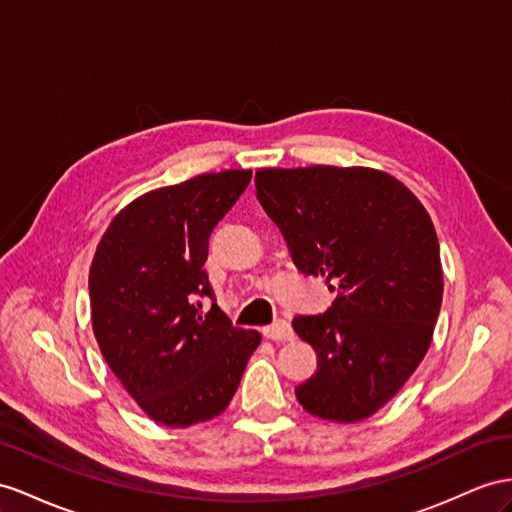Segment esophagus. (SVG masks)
Masks as SVG:
<instances>
[{"label":"esophagus","mask_w":512,"mask_h":512,"mask_svg":"<svg viewBox=\"0 0 512 512\" xmlns=\"http://www.w3.org/2000/svg\"><path fill=\"white\" fill-rule=\"evenodd\" d=\"M261 333H264V337L272 339V342H290V339L294 337L290 322H285V320H277L274 324L264 326Z\"/></svg>","instance_id":"34e87169"}]
</instances>
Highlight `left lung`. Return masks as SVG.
I'll return each instance as SVG.
<instances>
[{
  "label": "left lung",
  "instance_id": "8db88e82",
  "mask_svg": "<svg viewBox=\"0 0 512 512\" xmlns=\"http://www.w3.org/2000/svg\"><path fill=\"white\" fill-rule=\"evenodd\" d=\"M257 199L296 268L337 292L292 320L318 370L296 387L311 415L352 424L385 406L422 363L441 309L439 240L417 196L363 166L261 168Z\"/></svg>",
  "mask_w": 512,
  "mask_h": 512
}]
</instances>
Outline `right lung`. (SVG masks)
I'll list each match as a JSON object with an SVG mask.
<instances>
[{"label":"right lung","instance_id":"obj_1","mask_svg":"<svg viewBox=\"0 0 512 512\" xmlns=\"http://www.w3.org/2000/svg\"><path fill=\"white\" fill-rule=\"evenodd\" d=\"M251 175L222 170L142 194L97 246L88 274L97 344L157 424L188 428L220 415L261 342L231 324L203 270L209 235ZM201 299L213 300L207 312Z\"/></svg>","mask_w":512,"mask_h":512}]
</instances>
